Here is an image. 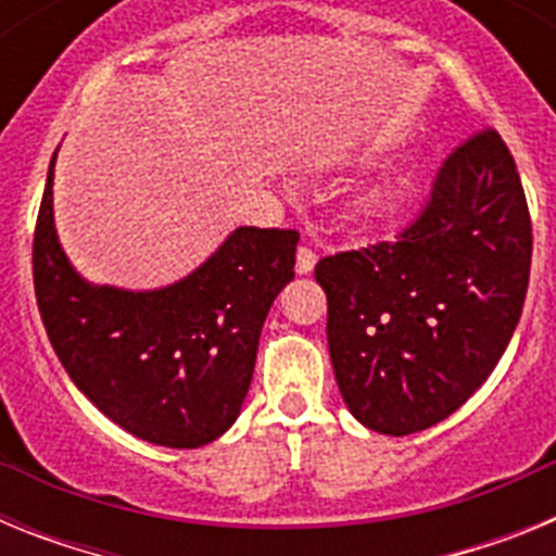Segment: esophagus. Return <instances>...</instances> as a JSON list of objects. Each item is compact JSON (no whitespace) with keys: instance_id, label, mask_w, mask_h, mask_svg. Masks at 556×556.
<instances>
[{"instance_id":"1","label":"esophagus","mask_w":556,"mask_h":556,"mask_svg":"<svg viewBox=\"0 0 556 556\" xmlns=\"http://www.w3.org/2000/svg\"><path fill=\"white\" fill-rule=\"evenodd\" d=\"M314 264H317V253H314L308 244H301V248H298V255H294V269L301 275H306L312 273Z\"/></svg>"}]
</instances>
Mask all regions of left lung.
Here are the masks:
<instances>
[{"label":"left lung","mask_w":556,"mask_h":556,"mask_svg":"<svg viewBox=\"0 0 556 556\" xmlns=\"http://www.w3.org/2000/svg\"><path fill=\"white\" fill-rule=\"evenodd\" d=\"M529 267L518 166L498 130L481 127L448 152L395 239L314 267L333 376L358 424L406 437L454 415L507 351Z\"/></svg>","instance_id":"left-lung-1"}]
</instances>
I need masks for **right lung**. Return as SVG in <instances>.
Here are the masks:
<instances>
[{"mask_svg":"<svg viewBox=\"0 0 556 556\" xmlns=\"http://www.w3.org/2000/svg\"><path fill=\"white\" fill-rule=\"evenodd\" d=\"M52 166L33 236L47 337L77 390L147 443L200 448L233 426L267 312L294 278L298 230L239 228L200 269L155 292L88 287L52 219Z\"/></svg>","mask_w":556,"mask_h":556,"instance_id":"1","label":"right lung"}]
</instances>
